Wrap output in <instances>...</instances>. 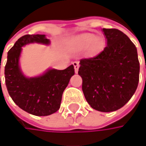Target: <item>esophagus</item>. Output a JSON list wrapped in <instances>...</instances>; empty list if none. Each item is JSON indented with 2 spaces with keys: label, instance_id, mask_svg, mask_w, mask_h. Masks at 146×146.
I'll return each instance as SVG.
<instances>
[{
  "label": "esophagus",
  "instance_id": "34e87169",
  "mask_svg": "<svg viewBox=\"0 0 146 146\" xmlns=\"http://www.w3.org/2000/svg\"><path fill=\"white\" fill-rule=\"evenodd\" d=\"M73 65H74V68H75V72L77 73L78 70H79V67H80V64L78 62H73Z\"/></svg>",
  "mask_w": 146,
  "mask_h": 146
}]
</instances>
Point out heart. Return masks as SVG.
<instances>
[{"label": "heart", "instance_id": "obj_1", "mask_svg": "<svg viewBox=\"0 0 146 146\" xmlns=\"http://www.w3.org/2000/svg\"><path fill=\"white\" fill-rule=\"evenodd\" d=\"M73 48L76 50H82L90 46L93 53L100 51L103 46V40L101 37H96L93 33H83L73 40Z\"/></svg>", "mask_w": 146, "mask_h": 146}]
</instances>
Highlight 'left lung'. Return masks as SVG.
<instances>
[{
    "instance_id": "left-lung-1",
    "label": "left lung",
    "mask_w": 146,
    "mask_h": 146,
    "mask_svg": "<svg viewBox=\"0 0 146 146\" xmlns=\"http://www.w3.org/2000/svg\"><path fill=\"white\" fill-rule=\"evenodd\" d=\"M106 46L93 58L82 59L78 74L91 107L101 112L120 109L135 93L140 63L135 44L118 29H102Z\"/></svg>"
}]
</instances>
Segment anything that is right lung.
<instances>
[{"instance_id":"obj_1","label":"right lung","mask_w":146,"mask_h":146,"mask_svg":"<svg viewBox=\"0 0 146 146\" xmlns=\"http://www.w3.org/2000/svg\"><path fill=\"white\" fill-rule=\"evenodd\" d=\"M32 43L48 45L50 40L45 35L39 34L20 37L8 52L5 85L12 100L21 109L33 115L47 116L60 108L62 93L75 75V69L73 65L65 70L48 68L40 76L27 77L21 70L19 59L22 48Z\"/></svg>"}]
</instances>
